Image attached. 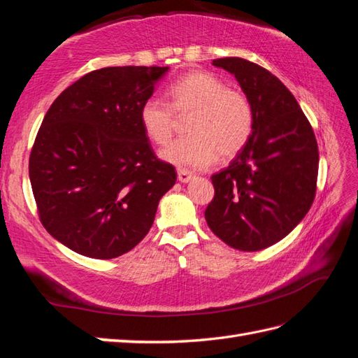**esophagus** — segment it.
Returning <instances> with one entry per match:
<instances>
[{"mask_svg": "<svg viewBox=\"0 0 358 358\" xmlns=\"http://www.w3.org/2000/svg\"><path fill=\"white\" fill-rule=\"evenodd\" d=\"M193 178H194V174L192 171L184 170V169L178 170V179H179V182H182V184H187V182H189Z\"/></svg>", "mask_w": 358, "mask_h": 358, "instance_id": "obj_1", "label": "esophagus"}]
</instances>
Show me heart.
Segmentation results:
<instances>
[{
    "instance_id": "heart-1",
    "label": "heart",
    "mask_w": 358,
    "mask_h": 358,
    "mask_svg": "<svg viewBox=\"0 0 358 358\" xmlns=\"http://www.w3.org/2000/svg\"><path fill=\"white\" fill-rule=\"evenodd\" d=\"M170 106L150 98L139 110V122L145 136L165 145L173 136L178 116H188V138L165 147L162 161L189 169H205L222 159H231L250 141L254 113L250 99L208 71H192L169 89ZM175 113L173 114L172 112Z\"/></svg>"
}]
</instances>
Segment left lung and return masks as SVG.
<instances>
[{"instance_id": "left-lung-1", "label": "left lung", "mask_w": 358, "mask_h": 358, "mask_svg": "<svg viewBox=\"0 0 358 358\" xmlns=\"http://www.w3.org/2000/svg\"><path fill=\"white\" fill-rule=\"evenodd\" d=\"M250 99V141L227 169L213 174L205 220L241 251L268 248L296 228L315 197L319 147L292 93L266 69L242 58L214 59Z\"/></svg>"}]
</instances>
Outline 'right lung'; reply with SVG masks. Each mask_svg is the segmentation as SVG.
I'll return each instance as SVG.
<instances>
[{
    "mask_svg": "<svg viewBox=\"0 0 358 358\" xmlns=\"http://www.w3.org/2000/svg\"><path fill=\"white\" fill-rule=\"evenodd\" d=\"M169 67L90 71L45 113L29 159L39 220L55 239L92 259H115L150 231L176 182L159 161L139 110Z\"/></svg>",
    "mask_w": 358,
    "mask_h": 358,
    "instance_id": "obj_1",
    "label": "right lung"
}]
</instances>
